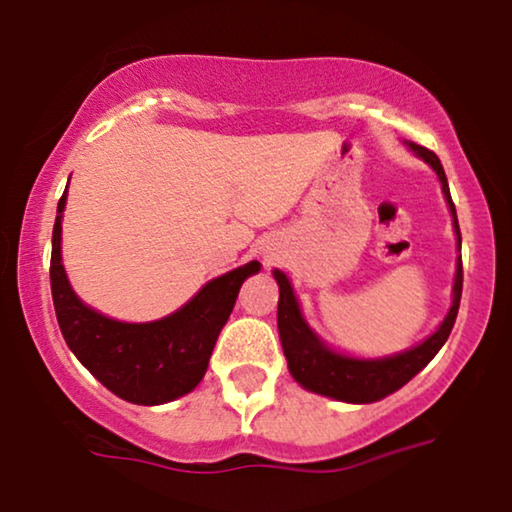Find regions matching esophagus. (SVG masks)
Segmentation results:
<instances>
[{
  "instance_id": "34e87169",
  "label": "esophagus",
  "mask_w": 512,
  "mask_h": 512,
  "mask_svg": "<svg viewBox=\"0 0 512 512\" xmlns=\"http://www.w3.org/2000/svg\"><path fill=\"white\" fill-rule=\"evenodd\" d=\"M269 257H271V255H269V252H264V260H269Z\"/></svg>"
}]
</instances>
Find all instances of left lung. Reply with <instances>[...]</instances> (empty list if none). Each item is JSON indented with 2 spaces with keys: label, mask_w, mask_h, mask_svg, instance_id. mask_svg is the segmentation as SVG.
<instances>
[{
  "label": "left lung",
  "mask_w": 512,
  "mask_h": 512,
  "mask_svg": "<svg viewBox=\"0 0 512 512\" xmlns=\"http://www.w3.org/2000/svg\"><path fill=\"white\" fill-rule=\"evenodd\" d=\"M404 146L423 163H428L432 172L437 174L451 219H454L456 248L461 252V229H458L456 208L454 200H451L449 181H446L442 163H439L435 153L413 144V141H404ZM271 274H274L278 283V338H281L290 375L307 392L321 394V397L335 401H345V404H373V401L385 399L387 394L397 392L399 387L409 383L413 375L423 371L435 359L439 349L444 347L451 328H454L463 290V264L461 255H458L454 286H451V307L444 314L435 333L420 340L418 345L406 347L394 354H385V357H354V354L338 352L309 326V321L302 314L300 300L295 297L290 278L281 269H274Z\"/></svg>",
  "instance_id": "8db88e82"
}]
</instances>
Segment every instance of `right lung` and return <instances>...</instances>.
Listing matches in <instances>:
<instances>
[{"instance_id": "1", "label": "right lung", "mask_w": 512, "mask_h": 512, "mask_svg": "<svg viewBox=\"0 0 512 512\" xmlns=\"http://www.w3.org/2000/svg\"><path fill=\"white\" fill-rule=\"evenodd\" d=\"M66 200L68 186L58 200L49 276L56 319L70 352L103 387L129 404L158 406L196 390L208 371L219 333L234 312L238 290L245 278L260 274L262 264L252 260L212 278L163 319H111L82 302L68 281L61 255Z\"/></svg>"}]
</instances>
